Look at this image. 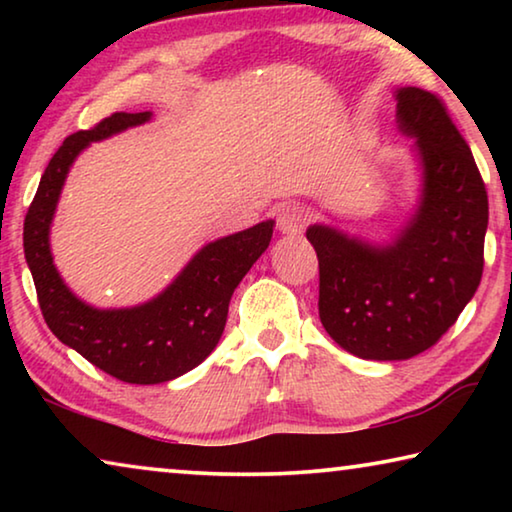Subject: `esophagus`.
<instances>
[{"label":"esophagus","instance_id":"obj_1","mask_svg":"<svg viewBox=\"0 0 512 512\" xmlns=\"http://www.w3.org/2000/svg\"><path fill=\"white\" fill-rule=\"evenodd\" d=\"M309 223V210L302 205H287L280 212V219H277V228L284 235H300L302 230L307 228Z\"/></svg>","mask_w":512,"mask_h":512}]
</instances>
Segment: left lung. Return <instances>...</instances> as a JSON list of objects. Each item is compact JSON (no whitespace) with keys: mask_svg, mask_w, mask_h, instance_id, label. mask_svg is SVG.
<instances>
[{"mask_svg":"<svg viewBox=\"0 0 512 512\" xmlns=\"http://www.w3.org/2000/svg\"><path fill=\"white\" fill-rule=\"evenodd\" d=\"M397 121L418 140L422 205L391 248H370L325 225L307 239L318 255V314L327 334L361 359H411L436 345L479 289L488 192L470 146L438 94L397 92Z\"/></svg>","mask_w":512,"mask_h":512,"instance_id":"obj_1","label":"left lung"}]
</instances>
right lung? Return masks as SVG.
<instances>
[{"instance_id": "add662e5", "label": "right lung", "mask_w": 512, "mask_h": 512, "mask_svg": "<svg viewBox=\"0 0 512 512\" xmlns=\"http://www.w3.org/2000/svg\"><path fill=\"white\" fill-rule=\"evenodd\" d=\"M149 117L151 112H115L69 135L42 173L24 219V257L45 323L58 341L126 384H162L196 368L221 339L237 284L273 237V221H264L207 244L162 296L142 307L99 311L74 298L49 253V223L69 164L90 142Z\"/></svg>"}]
</instances>
